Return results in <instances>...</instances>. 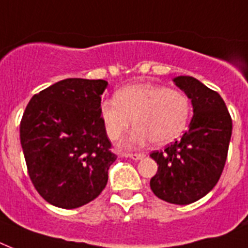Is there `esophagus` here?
I'll return each mask as SVG.
<instances>
[{"label": "esophagus", "instance_id": "34e87169", "mask_svg": "<svg viewBox=\"0 0 248 248\" xmlns=\"http://www.w3.org/2000/svg\"><path fill=\"white\" fill-rule=\"evenodd\" d=\"M126 157H130L131 159H134V161H140V159H143L145 155H141V153H130V155H124Z\"/></svg>", "mask_w": 248, "mask_h": 248}]
</instances>
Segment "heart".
<instances>
[{
    "mask_svg": "<svg viewBox=\"0 0 248 248\" xmlns=\"http://www.w3.org/2000/svg\"><path fill=\"white\" fill-rule=\"evenodd\" d=\"M192 114V103L185 93L155 83H134L121 89L116 99H105L100 116L109 140L116 141L127 131V147L143 145L152 140L157 145L169 144L183 134Z\"/></svg>",
    "mask_w": 248,
    "mask_h": 248,
    "instance_id": "heart-1",
    "label": "heart"
}]
</instances>
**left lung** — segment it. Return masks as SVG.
Returning <instances> with one entry per match:
<instances>
[{
	"instance_id": "1",
	"label": "left lung",
	"mask_w": 248,
	"mask_h": 248,
	"mask_svg": "<svg viewBox=\"0 0 248 248\" xmlns=\"http://www.w3.org/2000/svg\"><path fill=\"white\" fill-rule=\"evenodd\" d=\"M173 82L192 100L193 118L180 140L151 153L158 165L151 189L169 203L189 204L212 190L221 176L232 118L219 93L194 77L179 76Z\"/></svg>"
}]
</instances>
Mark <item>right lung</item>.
<instances>
[{
    "label": "right lung",
    "mask_w": 248,
    "mask_h": 248,
    "mask_svg": "<svg viewBox=\"0 0 248 248\" xmlns=\"http://www.w3.org/2000/svg\"><path fill=\"white\" fill-rule=\"evenodd\" d=\"M104 79L67 78L33 95L20 122L28 175L40 196L60 208L95 200L117 155L100 116Z\"/></svg>",
    "instance_id": "right-lung-1"
}]
</instances>
